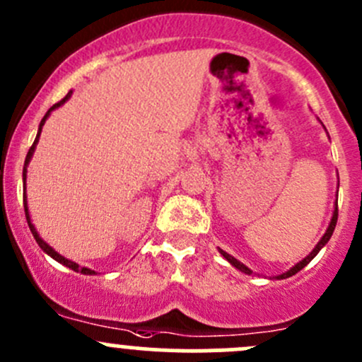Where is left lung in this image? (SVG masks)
Wrapping results in <instances>:
<instances>
[{
  "label": "left lung",
  "instance_id": "1",
  "mask_svg": "<svg viewBox=\"0 0 362 362\" xmlns=\"http://www.w3.org/2000/svg\"><path fill=\"white\" fill-rule=\"evenodd\" d=\"M324 129H326V127H324ZM338 187H339V184H338ZM337 221H338V202L334 203L333 217H331V222H329V226H327L326 233H324V236H322V238L319 240V243H317V245L313 247V250L310 252V254L306 255L305 259H301V261H299L298 264H294L293 268H291V269H287V272H286V273H282V275H276V276H273V279H276V280H284V279H289V276L296 275V273H298V272H301V269L305 268V266L308 264V262L312 261V259L315 257L317 254H319L320 249H322V247L326 245L327 242H329V238H331V236H333V231H334V228H337ZM218 252H221V255H222V257L226 259V261L229 262V264H231V266H235L236 269H240V272H242V273H245V275H252V269L249 268V266H245V264H243V262H240L238 259H235V257H233L231 254H228V252H224V250H222V249H218Z\"/></svg>",
  "mask_w": 362,
  "mask_h": 362
}]
</instances>
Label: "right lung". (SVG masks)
Returning <instances> with one entry per match:
<instances>
[{"mask_svg":"<svg viewBox=\"0 0 362 362\" xmlns=\"http://www.w3.org/2000/svg\"><path fill=\"white\" fill-rule=\"evenodd\" d=\"M71 94H73V90H69V93L66 94V96L63 98V100L59 101V103H56V105H54V107H50V108H49V112L45 113V117H43L42 122H40V126H38V133H36L35 141H33V145H31V148H29L28 156H25V160H24V170H23V182H24V211H25V221H28L29 229H31L33 236H35V240H36V243H38V245H40V249H42L43 252H45V254H49L50 257H52V259H56L57 262H61V264L68 266V268H69V269H73V272H76V273H83V275H96V272H94V269H90V268H82V266H78V264H76V262H73V261H69V259L63 257V255H61L59 252L54 250L52 247L49 245V243L43 242L42 236L38 235V231H36V228H35V226H33V222H31V215H29V208H28V196H25V178H28V164H29V160H31L33 154H35V148H36V144H38V140H40V133H42L43 124H45V120L49 119V115H50V113H52V110H56V108H59L61 105L66 103V101L69 100V98H71Z\"/></svg>","mask_w":362,"mask_h":362,"instance_id":"1","label":"right lung"}]
</instances>
